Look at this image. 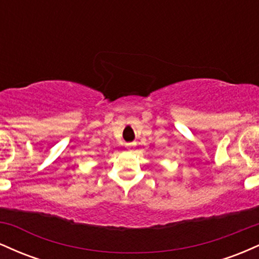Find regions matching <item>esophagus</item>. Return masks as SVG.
Here are the masks:
<instances>
[{
	"label": "esophagus",
	"instance_id": "obj_1",
	"mask_svg": "<svg viewBox=\"0 0 259 259\" xmlns=\"http://www.w3.org/2000/svg\"><path fill=\"white\" fill-rule=\"evenodd\" d=\"M127 146H130V145H127Z\"/></svg>",
	"mask_w": 259,
	"mask_h": 259
}]
</instances>
